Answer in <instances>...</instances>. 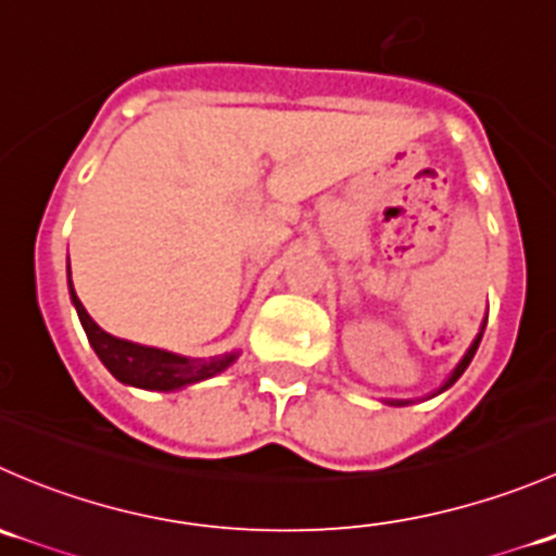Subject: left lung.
<instances>
[{
	"mask_svg": "<svg viewBox=\"0 0 556 556\" xmlns=\"http://www.w3.org/2000/svg\"><path fill=\"white\" fill-rule=\"evenodd\" d=\"M484 328H486V319H484V323H481V330H479V336H476V339H473V344L468 346V352H465V355H463V361L457 363V368H454V371L450 374V379H446V382L441 384L439 390L433 392V395H441V392H444V390H450V387H452L454 382H457L459 377H463V374H465V368H468V366H470V361H473L476 350H479V341H481V336H484ZM433 395H430V397H433ZM408 403H412V401H390V406H408Z\"/></svg>",
	"mask_w": 556,
	"mask_h": 556,
	"instance_id": "obj_1",
	"label": "left lung"
}]
</instances>
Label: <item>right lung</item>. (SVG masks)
<instances>
[{"label":"right lung","instance_id":"add662e5","mask_svg":"<svg viewBox=\"0 0 556 556\" xmlns=\"http://www.w3.org/2000/svg\"><path fill=\"white\" fill-rule=\"evenodd\" d=\"M66 271H70V268H66ZM70 295L72 304H75L77 309V317H80L83 323V330H86L88 341H91L93 352H97L99 361L104 363L106 371L123 384L159 392L182 390V387L188 384L217 377V374L226 371V368L239 357V352H226V355L215 357H185L177 355V352L159 350V346H144L126 339H117V336L99 328L91 319V314L86 312V306L80 304L75 288H72V271Z\"/></svg>","mask_w":556,"mask_h":556}]
</instances>
